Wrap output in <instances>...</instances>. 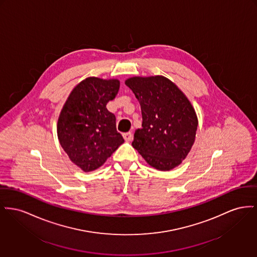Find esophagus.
Segmentation results:
<instances>
[{
    "mask_svg": "<svg viewBox=\"0 0 257 257\" xmlns=\"http://www.w3.org/2000/svg\"><path fill=\"white\" fill-rule=\"evenodd\" d=\"M123 138H124V140H125V141L129 142V141H132V139H133V135H132V133H131V132H127V133H124V134H123Z\"/></svg>",
    "mask_w": 257,
    "mask_h": 257,
    "instance_id": "1",
    "label": "esophagus"
}]
</instances>
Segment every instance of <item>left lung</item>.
Wrapping results in <instances>:
<instances>
[{
  "label": "left lung",
  "mask_w": 257,
  "mask_h": 257,
  "mask_svg": "<svg viewBox=\"0 0 257 257\" xmlns=\"http://www.w3.org/2000/svg\"><path fill=\"white\" fill-rule=\"evenodd\" d=\"M142 110V128L132 142L151 167L169 171L180 165L196 136V113L188 99L170 79L161 76L128 78Z\"/></svg>",
  "instance_id": "1"
}]
</instances>
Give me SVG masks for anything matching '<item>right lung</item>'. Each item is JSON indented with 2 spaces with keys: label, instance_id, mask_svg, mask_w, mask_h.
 I'll return each mask as SVG.
<instances>
[{
  "label": "right lung",
  "instance_id": "right-lung-1",
  "mask_svg": "<svg viewBox=\"0 0 257 257\" xmlns=\"http://www.w3.org/2000/svg\"><path fill=\"white\" fill-rule=\"evenodd\" d=\"M119 80L88 77L71 92L61 110L57 134L61 147L76 166L91 172L102 166L124 143L115 115L106 108Z\"/></svg>",
  "mask_w": 257,
  "mask_h": 257
}]
</instances>
